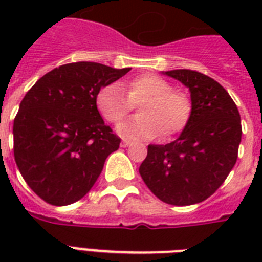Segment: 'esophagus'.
<instances>
[{
    "mask_svg": "<svg viewBox=\"0 0 262 262\" xmlns=\"http://www.w3.org/2000/svg\"><path fill=\"white\" fill-rule=\"evenodd\" d=\"M130 141H127V140H123L122 143H121V147L122 148H126V147H130Z\"/></svg>",
    "mask_w": 262,
    "mask_h": 262,
    "instance_id": "obj_1",
    "label": "esophagus"
}]
</instances>
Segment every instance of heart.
<instances>
[{
	"mask_svg": "<svg viewBox=\"0 0 262 262\" xmlns=\"http://www.w3.org/2000/svg\"><path fill=\"white\" fill-rule=\"evenodd\" d=\"M95 104L110 123H118L139 106V117L117 127L118 135L129 140H151L159 135L168 139L178 135L187 126L193 110L185 92L175 91L167 80L151 73L137 76L121 87L104 85L95 96Z\"/></svg>",
	"mask_w": 262,
	"mask_h": 262,
	"instance_id": "1",
	"label": "heart"
}]
</instances>
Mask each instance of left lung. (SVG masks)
I'll return each instance as SVG.
<instances>
[{"label": "left lung", "instance_id": "left-lung-1", "mask_svg": "<svg viewBox=\"0 0 262 262\" xmlns=\"http://www.w3.org/2000/svg\"><path fill=\"white\" fill-rule=\"evenodd\" d=\"M163 73L189 88L191 117L172 143L148 145L139 171L159 200L193 205L213 194L235 166L241 115L227 91L211 77L189 69Z\"/></svg>", "mask_w": 262, "mask_h": 262}]
</instances>
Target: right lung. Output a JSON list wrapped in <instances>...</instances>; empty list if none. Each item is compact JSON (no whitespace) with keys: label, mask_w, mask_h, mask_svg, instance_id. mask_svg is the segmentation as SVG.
<instances>
[{"label":"right lung","mask_w":262,"mask_h":262,"mask_svg":"<svg viewBox=\"0 0 262 262\" xmlns=\"http://www.w3.org/2000/svg\"><path fill=\"white\" fill-rule=\"evenodd\" d=\"M130 71L98 62H73L40 77L20 103L13 152L27 185L51 205L83 199L111 152L119 148L99 114L95 96Z\"/></svg>","instance_id":"obj_1"}]
</instances>
